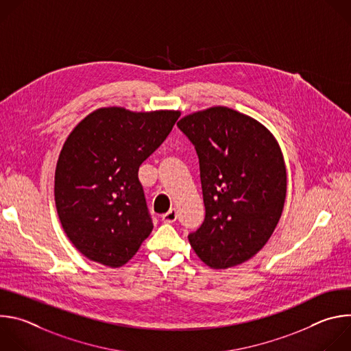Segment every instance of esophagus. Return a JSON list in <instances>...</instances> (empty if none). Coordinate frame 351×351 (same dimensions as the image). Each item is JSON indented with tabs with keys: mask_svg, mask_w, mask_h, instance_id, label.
Returning a JSON list of instances; mask_svg holds the SVG:
<instances>
[{
	"mask_svg": "<svg viewBox=\"0 0 351 351\" xmlns=\"http://www.w3.org/2000/svg\"><path fill=\"white\" fill-rule=\"evenodd\" d=\"M178 219V211H176V208H171L168 213H165L164 215H162V221L165 222V223H172V222H175Z\"/></svg>",
	"mask_w": 351,
	"mask_h": 351,
	"instance_id": "obj_1",
	"label": "esophagus"
}]
</instances>
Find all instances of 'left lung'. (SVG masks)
I'll use <instances>...</instances> for the list:
<instances>
[{
    "instance_id": "obj_1",
    "label": "left lung",
    "mask_w": 351,
    "mask_h": 351,
    "mask_svg": "<svg viewBox=\"0 0 351 351\" xmlns=\"http://www.w3.org/2000/svg\"><path fill=\"white\" fill-rule=\"evenodd\" d=\"M178 126L195 147L206 207L190 245L210 268L240 265L267 244L283 211L279 143L254 118L222 106L186 115Z\"/></svg>"
}]
</instances>
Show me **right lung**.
I'll use <instances>...</instances> for the list:
<instances>
[{
    "instance_id": "right-lung-1",
    "label": "right lung",
    "mask_w": 351,
    "mask_h": 351,
    "mask_svg": "<svg viewBox=\"0 0 351 351\" xmlns=\"http://www.w3.org/2000/svg\"><path fill=\"white\" fill-rule=\"evenodd\" d=\"M180 111L98 108L66 137L56 168V207L88 260L125 265L153 230L138 168L171 133Z\"/></svg>"
}]
</instances>
